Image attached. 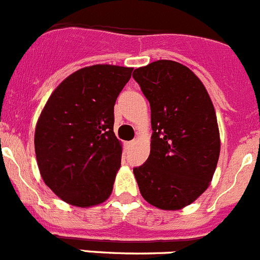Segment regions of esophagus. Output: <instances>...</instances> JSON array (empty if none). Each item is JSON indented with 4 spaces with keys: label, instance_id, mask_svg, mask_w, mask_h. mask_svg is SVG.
I'll return each mask as SVG.
<instances>
[{
    "label": "esophagus",
    "instance_id": "34e87169",
    "mask_svg": "<svg viewBox=\"0 0 260 260\" xmlns=\"http://www.w3.org/2000/svg\"><path fill=\"white\" fill-rule=\"evenodd\" d=\"M135 144H137V142H135V140H132V142H127V147H134Z\"/></svg>",
    "mask_w": 260,
    "mask_h": 260
}]
</instances>
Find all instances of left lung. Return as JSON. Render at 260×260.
Masks as SVG:
<instances>
[{"instance_id": "8db88e82", "label": "left lung", "mask_w": 260, "mask_h": 260, "mask_svg": "<svg viewBox=\"0 0 260 260\" xmlns=\"http://www.w3.org/2000/svg\"><path fill=\"white\" fill-rule=\"evenodd\" d=\"M150 105L152 140L135 167L140 194L163 211L190 206L208 189L221 150L216 111L206 86L182 63L158 60L135 69Z\"/></svg>"}]
</instances>
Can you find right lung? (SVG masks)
<instances>
[{"label":"right lung","instance_id":"right-lung-1","mask_svg":"<svg viewBox=\"0 0 260 260\" xmlns=\"http://www.w3.org/2000/svg\"><path fill=\"white\" fill-rule=\"evenodd\" d=\"M133 68L86 66L52 91L38 117L34 148L44 184L61 200L88 208L110 198L122 144L113 106Z\"/></svg>","mask_w":260,"mask_h":260}]
</instances>
